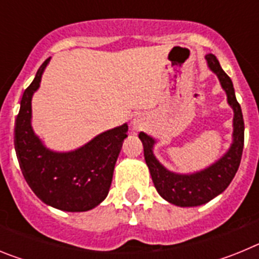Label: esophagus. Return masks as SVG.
I'll return each mask as SVG.
<instances>
[{
  "label": "esophagus",
  "mask_w": 259,
  "mask_h": 259,
  "mask_svg": "<svg viewBox=\"0 0 259 259\" xmlns=\"http://www.w3.org/2000/svg\"><path fill=\"white\" fill-rule=\"evenodd\" d=\"M131 124H132V128H134V130H139V128L143 127V124H144L143 119H141L140 116H135V118L132 119Z\"/></svg>",
  "instance_id": "obj_1"
}]
</instances>
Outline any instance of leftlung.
<instances>
[{
    "mask_svg": "<svg viewBox=\"0 0 259 259\" xmlns=\"http://www.w3.org/2000/svg\"><path fill=\"white\" fill-rule=\"evenodd\" d=\"M205 59L207 67L218 76L219 83L227 95L228 105L233 110L232 143L227 152L203 170L189 174L174 172L166 168L154 155L153 150L157 140L145 132L139 134V139L144 146V157L155 189L167 202L180 207L200 206L226 191L239 170L244 148V119L232 80L224 72L214 54L209 53L205 56Z\"/></svg>",
    "mask_w": 259,
    "mask_h": 259,
    "instance_id": "obj_1",
    "label": "left lung"
}]
</instances>
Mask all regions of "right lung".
I'll return each mask as SVG.
<instances>
[{"mask_svg":"<svg viewBox=\"0 0 259 259\" xmlns=\"http://www.w3.org/2000/svg\"><path fill=\"white\" fill-rule=\"evenodd\" d=\"M50 58L40 66L24 91L14 130V145L20 170L29 188L48 206L80 212L95 209L106 198L114 167L127 137V123L95 136L70 152L47 148L32 128V97Z\"/></svg>","mask_w":259,"mask_h":259,"instance_id":"obj_1","label":"right lung"}]
</instances>
